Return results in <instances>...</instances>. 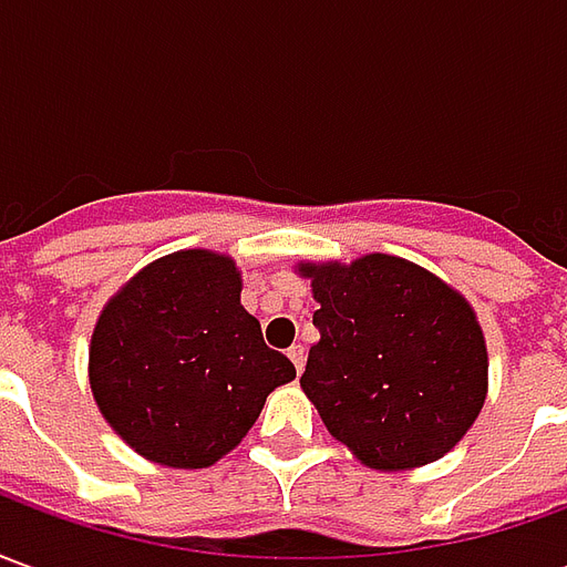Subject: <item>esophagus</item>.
<instances>
[{
  "mask_svg": "<svg viewBox=\"0 0 567 567\" xmlns=\"http://www.w3.org/2000/svg\"><path fill=\"white\" fill-rule=\"evenodd\" d=\"M288 358H291V364L297 368V373H303V364H307V349H303V346H291V349H288Z\"/></svg>",
  "mask_w": 567,
  "mask_h": 567,
  "instance_id": "34e87169",
  "label": "esophagus"
}]
</instances>
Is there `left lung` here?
<instances>
[{
    "label": "left lung",
    "instance_id": "left-lung-1",
    "mask_svg": "<svg viewBox=\"0 0 567 567\" xmlns=\"http://www.w3.org/2000/svg\"><path fill=\"white\" fill-rule=\"evenodd\" d=\"M321 340L300 385L333 437L377 471L437 462L483 410L486 340L458 291L394 255L300 264Z\"/></svg>",
    "mask_w": 567,
    "mask_h": 567
}]
</instances>
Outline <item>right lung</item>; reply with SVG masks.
<instances>
[{"label": "right lung", "instance_id": "right-lung-1", "mask_svg": "<svg viewBox=\"0 0 567 567\" xmlns=\"http://www.w3.org/2000/svg\"><path fill=\"white\" fill-rule=\"evenodd\" d=\"M227 255L187 248L154 260L105 303L91 389L105 422L148 462L209 467L246 437L267 394L297 377L239 303Z\"/></svg>", "mask_w": 567, "mask_h": 567}]
</instances>
